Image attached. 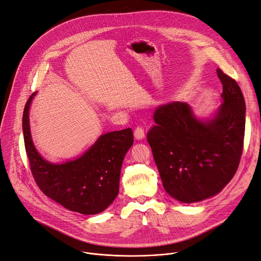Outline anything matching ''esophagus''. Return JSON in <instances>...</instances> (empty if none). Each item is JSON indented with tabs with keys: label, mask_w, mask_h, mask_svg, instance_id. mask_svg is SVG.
Wrapping results in <instances>:
<instances>
[{
	"label": "esophagus",
	"mask_w": 261,
	"mask_h": 261,
	"mask_svg": "<svg viewBox=\"0 0 261 261\" xmlns=\"http://www.w3.org/2000/svg\"><path fill=\"white\" fill-rule=\"evenodd\" d=\"M135 137L137 140H141L145 137V133H144V128L140 125H138L135 129Z\"/></svg>",
	"instance_id": "obj_1"
}]
</instances>
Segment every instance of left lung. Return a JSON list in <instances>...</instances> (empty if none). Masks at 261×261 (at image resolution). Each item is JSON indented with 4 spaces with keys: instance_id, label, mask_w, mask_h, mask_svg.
<instances>
[{
    "instance_id": "obj_1",
    "label": "left lung",
    "mask_w": 261,
    "mask_h": 261,
    "mask_svg": "<svg viewBox=\"0 0 261 261\" xmlns=\"http://www.w3.org/2000/svg\"><path fill=\"white\" fill-rule=\"evenodd\" d=\"M223 103L215 118L198 120L189 105L159 107L147 134L166 192L184 203L218 194L234 176L244 148L246 103L239 84L220 68Z\"/></svg>"
}]
</instances>
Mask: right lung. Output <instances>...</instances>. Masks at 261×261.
<instances>
[{"mask_svg": "<svg viewBox=\"0 0 261 261\" xmlns=\"http://www.w3.org/2000/svg\"><path fill=\"white\" fill-rule=\"evenodd\" d=\"M29 97L22 115L24 148L30 170L41 192L65 208L83 215L105 211L119 192V178L125 153L134 143L132 128L108 133L81 158L56 165L43 160L33 145L29 125Z\"/></svg>", "mask_w": 261, "mask_h": 261, "instance_id": "add662e5", "label": "right lung"}]
</instances>
